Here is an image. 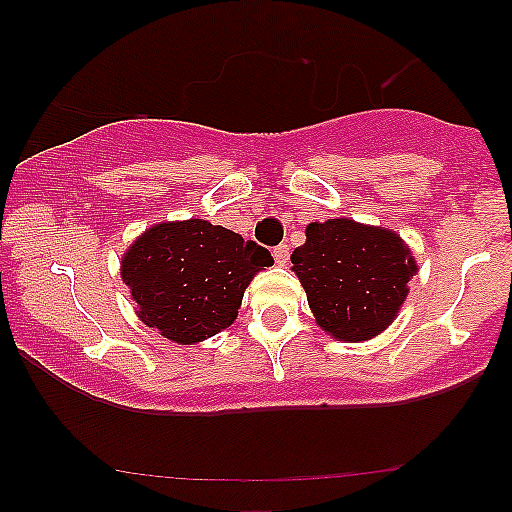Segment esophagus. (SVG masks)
Listing matches in <instances>:
<instances>
[{
	"mask_svg": "<svg viewBox=\"0 0 512 512\" xmlns=\"http://www.w3.org/2000/svg\"><path fill=\"white\" fill-rule=\"evenodd\" d=\"M289 252H291V248L286 243L276 245V248H274V262L279 264V267H284V264L289 262Z\"/></svg>",
	"mask_w": 512,
	"mask_h": 512,
	"instance_id": "1",
	"label": "esophagus"
}]
</instances>
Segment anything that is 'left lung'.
<instances>
[{
    "mask_svg": "<svg viewBox=\"0 0 512 512\" xmlns=\"http://www.w3.org/2000/svg\"><path fill=\"white\" fill-rule=\"evenodd\" d=\"M291 262L315 322L339 342H366L383 332L416 274L411 250L395 231L351 219L308 223Z\"/></svg>",
    "mask_w": 512,
    "mask_h": 512,
    "instance_id": "left-lung-1",
    "label": "left lung"
}]
</instances>
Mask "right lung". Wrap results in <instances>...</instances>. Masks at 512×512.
Listing matches in <instances>:
<instances>
[{"label": "right lung", "mask_w": 512, "mask_h": 512, "mask_svg": "<svg viewBox=\"0 0 512 512\" xmlns=\"http://www.w3.org/2000/svg\"><path fill=\"white\" fill-rule=\"evenodd\" d=\"M274 264L267 248L204 219L156 223L122 257V281L146 327L195 344L238 317L252 276Z\"/></svg>", "instance_id": "1"}]
</instances>
